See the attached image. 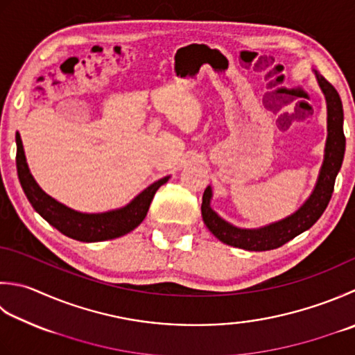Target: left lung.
<instances>
[{
    "label": "left lung",
    "mask_w": 355,
    "mask_h": 355,
    "mask_svg": "<svg viewBox=\"0 0 355 355\" xmlns=\"http://www.w3.org/2000/svg\"><path fill=\"white\" fill-rule=\"evenodd\" d=\"M318 83L328 103V140H326L324 162L312 196L300 209L288 218L260 229H240L226 223L211 209L212 191L211 187H206L201 203V215L207 229L220 241L246 251H270L309 229L328 207L334 192L336 177L343 163L346 138L343 134V106L340 95L323 76H318Z\"/></svg>",
    "instance_id": "8db88e82"
}]
</instances>
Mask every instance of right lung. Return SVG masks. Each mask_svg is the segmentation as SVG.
<instances>
[{"mask_svg": "<svg viewBox=\"0 0 355 355\" xmlns=\"http://www.w3.org/2000/svg\"><path fill=\"white\" fill-rule=\"evenodd\" d=\"M17 171L21 187H23L26 197L31 201L33 209L49 225H52L61 234H64L66 237L86 243L112 240L134 231L144 220L150 201L154 198L158 187L169 180V177H164L149 187H146L140 196L135 197L128 206L121 207V209L104 214H81L69 209L64 205L58 203L57 200L49 197L37 184V182L31 175L29 168H27L19 134H17Z\"/></svg>", "mask_w": 355, "mask_h": 355, "instance_id": "obj_1", "label": "right lung"}]
</instances>
